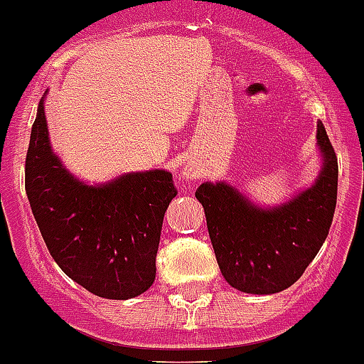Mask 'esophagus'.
Instances as JSON below:
<instances>
[{"mask_svg":"<svg viewBox=\"0 0 364 364\" xmlns=\"http://www.w3.org/2000/svg\"><path fill=\"white\" fill-rule=\"evenodd\" d=\"M195 176H197V173L193 171L191 167H186V169H182V178L193 180V178H195Z\"/></svg>","mask_w":364,"mask_h":364,"instance_id":"1","label":"esophagus"}]
</instances>
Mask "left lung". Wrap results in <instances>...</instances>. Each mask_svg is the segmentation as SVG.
I'll return each mask as SVG.
<instances>
[{
    "mask_svg": "<svg viewBox=\"0 0 364 364\" xmlns=\"http://www.w3.org/2000/svg\"><path fill=\"white\" fill-rule=\"evenodd\" d=\"M323 166L310 188L272 208L252 202L220 180L204 182L195 197L204 205L218 268L244 294L272 295L299 281L332 226L337 202V156L317 122Z\"/></svg>",
    "mask_w": 364,
    "mask_h": 364,
    "instance_id": "obj_1",
    "label": "left lung"
}]
</instances>
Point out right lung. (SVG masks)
<instances>
[{
    "label": "right lung",
    "instance_id": "1",
    "mask_svg": "<svg viewBox=\"0 0 364 364\" xmlns=\"http://www.w3.org/2000/svg\"><path fill=\"white\" fill-rule=\"evenodd\" d=\"M45 96L25 160L31 210L56 264L87 291L125 301L149 290L167 205L176 197L166 169L85 184L50 147Z\"/></svg>",
    "mask_w": 364,
    "mask_h": 364
}]
</instances>
